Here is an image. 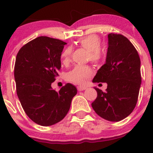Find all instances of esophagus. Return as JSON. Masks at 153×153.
I'll return each instance as SVG.
<instances>
[{
    "instance_id": "34e87169",
    "label": "esophagus",
    "mask_w": 153,
    "mask_h": 153,
    "mask_svg": "<svg viewBox=\"0 0 153 153\" xmlns=\"http://www.w3.org/2000/svg\"><path fill=\"white\" fill-rule=\"evenodd\" d=\"M86 86H78V87H77V89H78V91H83L84 90V89H86Z\"/></svg>"
}]
</instances>
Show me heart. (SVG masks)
Masks as SVG:
<instances>
[{
	"label": "heart",
	"mask_w": 153,
	"mask_h": 153,
	"mask_svg": "<svg viewBox=\"0 0 153 153\" xmlns=\"http://www.w3.org/2000/svg\"><path fill=\"white\" fill-rule=\"evenodd\" d=\"M78 45L88 51V60L95 64L101 62L104 58V52L101 48V41L96 35H89L78 41ZM72 50L69 47L66 48L61 53V58L64 64L70 59ZM92 70L89 66L77 65L67 72L65 78L67 81L76 84H82L86 78L92 76Z\"/></svg>",
	"instance_id": "b5f03b06"
}]
</instances>
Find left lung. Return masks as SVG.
<instances>
[{"label": "left lung", "instance_id": "1", "mask_svg": "<svg viewBox=\"0 0 153 153\" xmlns=\"http://www.w3.org/2000/svg\"><path fill=\"white\" fill-rule=\"evenodd\" d=\"M141 61L132 43L121 34L108 35L106 63L92 82L107 84L105 92L95 87L97 98L92 103L95 112L109 121H119L136 106L141 84Z\"/></svg>", "mask_w": 153, "mask_h": 153}]
</instances>
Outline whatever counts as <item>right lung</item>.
Wrapping results in <instances>:
<instances>
[{
	"instance_id": "obj_1",
	"label": "right lung",
	"mask_w": 153,
	"mask_h": 153,
	"mask_svg": "<svg viewBox=\"0 0 153 153\" xmlns=\"http://www.w3.org/2000/svg\"><path fill=\"white\" fill-rule=\"evenodd\" d=\"M67 43L41 36L23 46L15 64L17 95L27 116L36 124L47 126L61 121L77 94L72 84L58 92L51 86L61 69V56Z\"/></svg>"
}]
</instances>
